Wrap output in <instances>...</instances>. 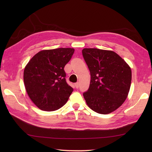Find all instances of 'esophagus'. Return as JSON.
Here are the masks:
<instances>
[{"label":"esophagus","mask_w":152,"mask_h":152,"mask_svg":"<svg viewBox=\"0 0 152 152\" xmlns=\"http://www.w3.org/2000/svg\"><path fill=\"white\" fill-rule=\"evenodd\" d=\"M74 85H75L76 88H79V86H80V83H79V82H76Z\"/></svg>","instance_id":"34e87169"}]
</instances>
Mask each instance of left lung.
I'll return each instance as SVG.
<instances>
[{"label": "left lung", "mask_w": 152, "mask_h": 152, "mask_svg": "<svg viewBox=\"0 0 152 152\" xmlns=\"http://www.w3.org/2000/svg\"><path fill=\"white\" fill-rule=\"evenodd\" d=\"M82 55L91 74L89 88L83 94L87 104L99 114L114 112L125 102L129 92L130 66L112 51L84 48Z\"/></svg>", "instance_id": "left-lung-1"}]
</instances>
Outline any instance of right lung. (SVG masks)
<instances>
[{"instance_id":"add662e5","label":"right lung","mask_w":152,"mask_h":152,"mask_svg":"<svg viewBox=\"0 0 152 152\" xmlns=\"http://www.w3.org/2000/svg\"><path fill=\"white\" fill-rule=\"evenodd\" d=\"M74 52L73 48H64L40 51L25 66V89L31 101L42 110L59 109L72 93V88L66 82L64 67Z\"/></svg>"}]
</instances>
